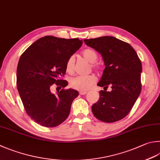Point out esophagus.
Masks as SVG:
<instances>
[{
    "instance_id": "obj_1",
    "label": "esophagus",
    "mask_w": 160,
    "mask_h": 160,
    "mask_svg": "<svg viewBox=\"0 0 160 160\" xmlns=\"http://www.w3.org/2000/svg\"><path fill=\"white\" fill-rule=\"evenodd\" d=\"M87 93L86 91H79V94L81 95H86Z\"/></svg>"
}]
</instances>
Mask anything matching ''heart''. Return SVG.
Masks as SVG:
<instances>
[{
    "mask_svg": "<svg viewBox=\"0 0 160 160\" xmlns=\"http://www.w3.org/2000/svg\"><path fill=\"white\" fill-rule=\"evenodd\" d=\"M82 56L87 61L90 63H94L98 60V54L94 50L91 49H85L82 52ZM74 57L70 56L66 62V69L70 73H72L74 68ZM92 67L98 69V65L92 64ZM96 77L93 74L86 75V76H77L72 78L70 81V86L74 89L81 90V91H86L88 90L93 84L95 83Z\"/></svg>",
    "mask_w": 160,
    "mask_h": 160,
    "instance_id": "obj_1",
    "label": "heart"
}]
</instances>
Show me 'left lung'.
Masks as SVG:
<instances>
[{"instance_id":"left-lung-1","label":"left lung","mask_w":160,"mask_h":160,"mask_svg":"<svg viewBox=\"0 0 160 160\" xmlns=\"http://www.w3.org/2000/svg\"><path fill=\"white\" fill-rule=\"evenodd\" d=\"M101 54L105 69L98 86H112V91H99V99L92 106L93 115L105 122H116L131 111L141 90L142 65L130 44L112 36L84 40Z\"/></svg>"}]
</instances>
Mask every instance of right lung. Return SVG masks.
<instances>
[{
  "label": "right lung",
  "instance_id": "right-lung-1",
  "mask_svg": "<svg viewBox=\"0 0 160 160\" xmlns=\"http://www.w3.org/2000/svg\"><path fill=\"white\" fill-rule=\"evenodd\" d=\"M83 41L44 36L32 43L18 62L17 86L28 115L39 125L53 128L67 119L77 90L62 89L56 94L54 83L65 88L68 81L60 79L66 72L68 58L79 49Z\"/></svg>",
  "mask_w": 160,
  "mask_h": 160
}]
</instances>
